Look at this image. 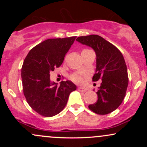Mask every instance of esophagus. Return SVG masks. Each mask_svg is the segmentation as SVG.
<instances>
[{
	"label": "esophagus",
	"instance_id": "34e87169",
	"mask_svg": "<svg viewBox=\"0 0 147 147\" xmlns=\"http://www.w3.org/2000/svg\"><path fill=\"white\" fill-rule=\"evenodd\" d=\"M78 90L81 92H86L87 89L84 87H82V86H79L78 87Z\"/></svg>",
	"mask_w": 147,
	"mask_h": 147
}]
</instances>
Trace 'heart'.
<instances>
[{
	"instance_id": "heart-1",
	"label": "heart",
	"mask_w": 147,
	"mask_h": 147,
	"mask_svg": "<svg viewBox=\"0 0 147 147\" xmlns=\"http://www.w3.org/2000/svg\"><path fill=\"white\" fill-rule=\"evenodd\" d=\"M85 50H87V49H84L83 51H85ZM70 79L72 82H74L75 83L77 84H82L84 82V78L82 77V75H81L80 74H73L71 77H70Z\"/></svg>"
}]
</instances>
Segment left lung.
Returning <instances> with one entry per match:
<instances>
[{
	"label": "left lung",
	"mask_w": 147,
	"mask_h": 147,
	"mask_svg": "<svg viewBox=\"0 0 147 147\" xmlns=\"http://www.w3.org/2000/svg\"><path fill=\"white\" fill-rule=\"evenodd\" d=\"M76 40L95 50L97 59L92 81L102 80L97 102L90 104L89 109L99 115L110 113L122 104L129 84L124 57L115 45L99 35L79 36Z\"/></svg>",
	"instance_id": "left-lung-1"
}]
</instances>
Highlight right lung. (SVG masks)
Here are the masks:
<instances>
[{"instance_id":"add662e5","label":"right lung","mask_w":147,"mask_h":147,"mask_svg":"<svg viewBox=\"0 0 147 147\" xmlns=\"http://www.w3.org/2000/svg\"><path fill=\"white\" fill-rule=\"evenodd\" d=\"M76 37L50 38L32 49L21 69L23 93L34 111L44 117H52L61 111L70 92L77 86L70 81L60 85L51 82L50 72L63 63L65 54Z\"/></svg>"}]
</instances>
